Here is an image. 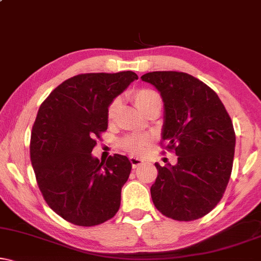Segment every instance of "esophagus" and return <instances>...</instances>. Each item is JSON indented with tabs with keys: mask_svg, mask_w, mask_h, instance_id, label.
Masks as SVG:
<instances>
[{
	"mask_svg": "<svg viewBox=\"0 0 261 261\" xmlns=\"http://www.w3.org/2000/svg\"><path fill=\"white\" fill-rule=\"evenodd\" d=\"M130 162H131V166H133V168H137L138 166L143 165V161H142L141 159L134 158V156H131L130 158Z\"/></svg>",
	"mask_w": 261,
	"mask_h": 261,
	"instance_id": "34e87169",
	"label": "esophagus"
}]
</instances>
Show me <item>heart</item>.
Instances as JSON below:
<instances>
[{
	"instance_id": "heart-1",
	"label": "heart",
	"mask_w": 261,
	"mask_h": 261,
	"mask_svg": "<svg viewBox=\"0 0 261 261\" xmlns=\"http://www.w3.org/2000/svg\"><path fill=\"white\" fill-rule=\"evenodd\" d=\"M130 98L135 103V106L141 111L145 116H149L154 111H159L162 106V99L156 90L151 88H137L130 93ZM121 102L116 98L109 103L106 111L107 121L112 124L116 121L118 113L120 111ZM151 138L145 135H128L119 141V147L128 154L141 156L143 155L147 149L150 147Z\"/></svg>"
}]
</instances>
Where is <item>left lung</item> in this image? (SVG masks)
I'll list each match as a JSON object with an SVG mask.
<instances>
[{"instance_id": "1", "label": "left lung", "mask_w": 261, "mask_h": 261, "mask_svg": "<svg viewBox=\"0 0 261 261\" xmlns=\"http://www.w3.org/2000/svg\"><path fill=\"white\" fill-rule=\"evenodd\" d=\"M141 79L161 93L162 147L178 156L175 166L155 163L159 173L150 189L152 203L172 220H198L220 203L230 179L232 121L216 93L192 75L152 71Z\"/></svg>"}]
</instances>
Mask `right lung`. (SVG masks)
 <instances>
[{
	"label": "right lung",
	"instance_id": "obj_1",
	"mask_svg": "<svg viewBox=\"0 0 261 261\" xmlns=\"http://www.w3.org/2000/svg\"><path fill=\"white\" fill-rule=\"evenodd\" d=\"M137 79L134 71L72 76L39 107L31 133V162L47 205L72 224H101L119 210L130 161L114 154L100 162L90 152L107 130L109 103Z\"/></svg>",
	"mask_w": 261,
	"mask_h": 261
}]
</instances>
